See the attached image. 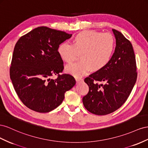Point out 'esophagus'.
I'll return each instance as SVG.
<instances>
[{"instance_id": "1", "label": "esophagus", "mask_w": 148, "mask_h": 148, "mask_svg": "<svg viewBox=\"0 0 148 148\" xmlns=\"http://www.w3.org/2000/svg\"><path fill=\"white\" fill-rule=\"evenodd\" d=\"M75 81H76L77 83H79L80 82H81L83 81L82 78H78V77H75Z\"/></svg>"}]
</instances>
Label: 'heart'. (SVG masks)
Returning a JSON list of instances; mask_svg holds the SVG:
<instances>
[{
	"label": "heart",
	"instance_id": "b5f03b06",
	"mask_svg": "<svg viewBox=\"0 0 148 148\" xmlns=\"http://www.w3.org/2000/svg\"><path fill=\"white\" fill-rule=\"evenodd\" d=\"M115 48V41L110 33L86 30L75 36L73 45L62 42L58 48L59 55L67 62H73L78 53L81 61L67 66L66 71L75 77H81L91 69L99 71L110 62Z\"/></svg>",
	"mask_w": 148,
	"mask_h": 148
}]
</instances>
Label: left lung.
Here are the masks:
<instances>
[{"instance_id": "left-lung-1", "label": "left lung", "mask_w": 148, "mask_h": 148, "mask_svg": "<svg viewBox=\"0 0 148 148\" xmlns=\"http://www.w3.org/2000/svg\"><path fill=\"white\" fill-rule=\"evenodd\" d=\"M116 47L112 60L102 69L84 79L89 87L82 98L84 107L95 115H105L121 107L127 100L137 79L133 46L122 33L112 29Z\"/></svg>"}]
</instances>
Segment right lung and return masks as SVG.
Listing matches in <instances>:
<instances>
[{
	"instance_id": "right-lung-1",
	"label": "right lung",
	"mask_w": 148,
	"mask_h": 148,
	"mask_svg": "<svg viewBox=\"0 0 148 148\" xmlns=\"http://www.w3.org/2000/svg\"><path fill=\"white\" fill-rule=\"evenodd\" d=\"M72 34L46 27L21 36L15 46L10 67L14 89L22 103L40 113L55 109L64 94L75 84L73 75L60 74L64 69L58 46ZM54 75L57 77L51 79Z\"/></svg>"
}]
</instances>
